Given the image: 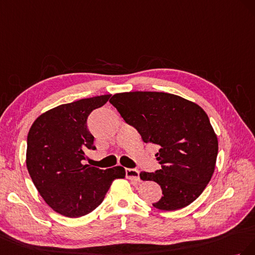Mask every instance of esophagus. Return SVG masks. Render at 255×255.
<instances>
[{
	"instance_id": "esophagus-1",
	"label": "esophagus",
	"mask_w": 255,
	"mask_h": 255,
	"mask_svg": "<svg viewBox=\"0 0 255 255\" xmlns=\"http://www.w3.org/2000/svg\"><path fill=\"white\" fill-rule=\"evenodd\" d=\"M126 177L128 179L139 181L140 180V171L136 169H126Z\"/></svg>"
}]
</instances>
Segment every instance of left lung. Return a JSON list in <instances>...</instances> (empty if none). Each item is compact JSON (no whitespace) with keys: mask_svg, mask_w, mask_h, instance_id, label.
Listing matches in <instances>:
<instances>
[{"mask_svg":"<svg viewBox=\"0 0 255 255\" xmlns=\"http://www.w3.org/2000/svg\"><path fill=\"white\" fill-rule=\"evenodd\" d=\"M145 143L159 147L161 169L141 172L142 180L160 185L162 198L152 206L173 212L190 205L215 171L218 137L206 112L193 101L162 92L115 94L110 99Z\"/></svg>","mask_w":255,"mask_h":255,"instance_id":"1","label":"left lung"}]
</instances>
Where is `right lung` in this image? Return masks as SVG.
Returning <instances> with one entry per match:
<instances>
[{
  "label": "right lung",
  "instance_id": "right-lung-1",
  "mask_svg": "<svg viewBox=\"0 0 255 255\" xmlns=\"http://www.w3.org/2000/svg\"><path fill=\"white\" fill-rule=\"evenodd\" d=\"M111 95L84 98L40 114L27 134L26 168L47 204L57 214L78 218L104 201L114 179L124 178L123 166L100 170L83 164L85 150L95 149L87 118Z\"/></svg>",
  "mask_w": 255,
  "mask_h": 255
}]
</instances>
